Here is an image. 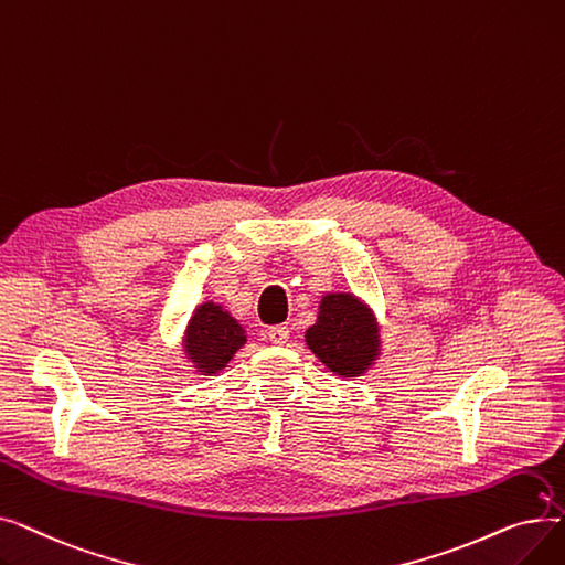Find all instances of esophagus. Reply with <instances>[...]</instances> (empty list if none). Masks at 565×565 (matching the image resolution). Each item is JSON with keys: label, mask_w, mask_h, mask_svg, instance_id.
Masks as SVG:
<instances>
[{"label": "esophagus", "mask_w": 565, "mask_h": 565, "mask_svg": "<svg viewBox=\"0 0 565 565\" xmlns=\"http://www.w3.org/2000/svg\"><path fill=\"white\" fill-rule=\"evenodd\" d=\"M290 337L288 324H273L270 330H267V339H270L275 345H284Z\"/></svg>", "instance_id": "esophagus-1"}]
</instances>
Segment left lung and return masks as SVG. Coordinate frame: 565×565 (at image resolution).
Listing matches in <instances>:
<instances>
[{
    "label": "left lung",
    "mask_w": 565,
    "mask_h": 565,
    "mask_svg": "<svg viewBox=\"0 0 565 565\" xmlns=\"http://www.w3.org/2000/svg\"><path fill=\"white\" fill-rule=\"evenodd\" d=\"M307 345L330 371L354 377L377 354L375 320L354 295H328L320 302L316 324L307 330Z\"/></svg>",
    "instance_id": "8db88e82"
}]
</instances>
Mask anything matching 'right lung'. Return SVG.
<instances>
[{
    "label": "right lung",
    "instance_id": "obj_1",
    "mask_svg": "<svg viewBox=\"0 0 565 565\" xmlns=\"http://www.w3.org/2000/svg\"><path fill=\"white\" fill-rule=\"evenodd\" d=\"M247 341L245 330L222 307L207 302L196 309L188 324L185 350L203 373H215L228 364Z\"/></svg>",
    "mask_w": 565,
    "mask_h": 565
}]
</instances>
